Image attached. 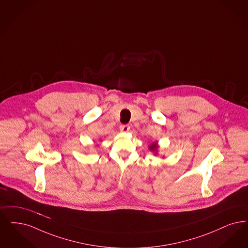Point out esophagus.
<instances>
[{
    "label": "esophagus",
    "mask_w": 248,
    "mask_h": 248,
    "mask_svg": "<svg viewBox=\"0 0 248 248\" xmlns=\"http://www.w3.org/2000/svg\"><path fill=\"white\" fill-rule=\"evenodd\" d=\"M129 130H130V126L127 125V124H124V125H121V126H120V131H121L122 133H127Z\"/></svg>",
    "instance_id": "1"
}]
</instances>
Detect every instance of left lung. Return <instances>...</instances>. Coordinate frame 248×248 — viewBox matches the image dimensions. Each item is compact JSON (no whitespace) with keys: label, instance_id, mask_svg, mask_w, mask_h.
Returning <instances> with one entry per match:
<instances>
[{"label":"left lung","instance_id":"1","mask_svg":"<svg viewBox=\"0 0 248 248\" xmlns=\"http://www.w3.org/2000/svg\"><path fill=\"white\" fill-rule=\"evenodd\" d=\"M159 148V146L158 145V142H152V143H150V145L149 146V150L152 151L154 153V155H157Z\"/></svg>","mask_w":248,"mask_h":248}]
</instances>
